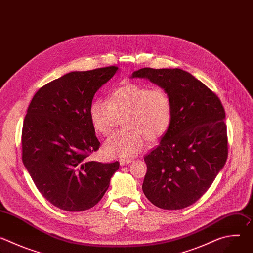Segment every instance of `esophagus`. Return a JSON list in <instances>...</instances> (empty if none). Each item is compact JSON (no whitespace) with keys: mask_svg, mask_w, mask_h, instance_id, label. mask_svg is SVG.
<instances>
[{"mask_svg":"<svg viewBox=\"0 0 253 253\" xmlns=\"http://www.w3.org/2000/svg\"><path fill=\"white\" fill-rule=\"evenodd\" d=\"M132 162V159H129V158H126V159H120L119 160V163L121 166H124V165H127L129 163Z\"/></svg>","mask_w":253,"mask_h":253,"instance_id":"esophagus-1","label":"esophagus"}]
</instances>
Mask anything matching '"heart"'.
<instances>
[{
	"label": "heart",
	"instance_id": "b5f03b06",
	"mask_svg": "<svg viewBox=\"0 0 253 253\" xmlns=\"http://www.w3.org/2000/svg\"><path fill=\"white\" fill-rule=\"evenodd\" d=\"M94 129L110 135L123 118L122 131L107 139L105 152L113 157H132L144 147L146 139L154 142L168 130L172 120V103L160 88L129 83L114 89L109 100L95 99L89 106Z\"/></svg>",
	"mask_w": 253,
	"mask_h": 253
}]
</instances>
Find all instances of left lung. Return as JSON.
Instances as JSON below:
<instances>
[{
    "instance_id": "left-lung-1",
    "label": "left lung",
    "mask_w": 253,
    "mask_h": 253,
    "mask_svg": "<svg viewBox=\"0 0 253 253\" xmlns=\"http://www.w3.org/2000/svg\"><path fill=\"white\" fill-rule=\"evenodd\" d=\"M132 78L150 80L167 92L172 103L168 130L144 157L143 192L159 208H185L208 190L226 162L224 108L215 93L181 69L142 68Z\"/></svg>"
}]
</instances>
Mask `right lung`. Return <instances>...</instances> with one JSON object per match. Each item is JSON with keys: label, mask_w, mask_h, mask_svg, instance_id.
Returning a JSON list of instances; mask_svg holds the SVG:
<instances>
[{"label": "right lung", "mask_w": 253, "mask_h": 253, "mask_svg": "<svg viewBox=\"0 0 253 253\" xmlns=\"http://www.w3.org/2000/svg\"><path fill=\"white\" fill-rule=\"evenodd\" d=\"M118 69L70 72L40 88L29 105L22 130L23 163L41 194L62 210L95 206L119 168L118 161L87 160L100 147L89 106Z\"/></svg>", "instance_id": "1"}]
</instances>
